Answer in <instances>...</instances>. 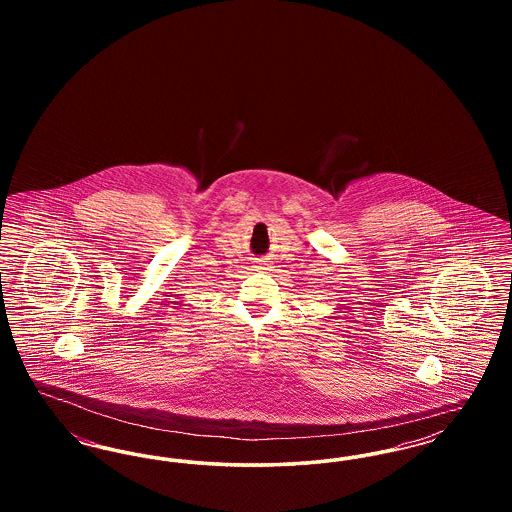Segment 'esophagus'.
<instances>
[{
	"label": "esophagus",
	"mask_w": 512,
	"mask_h": 512,
	"mask_svg": "<svg viewBox=\"0 0 512 512\" xmlns=\"http://www.w3.org/2000/svg\"><path fill=\"white\" fill-rule=\"evenodd\" d=\"M267 263L268 261H265V259H259V261H257V267L255 268H261V270H265V268L268 267Z\"/></svg>",
	"instance_id": "esophagus-1"
}]
</instances>
